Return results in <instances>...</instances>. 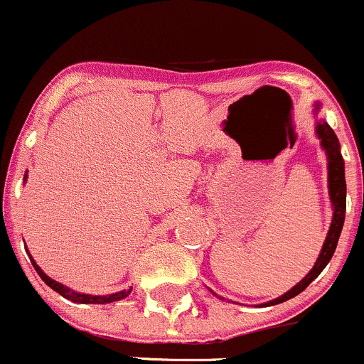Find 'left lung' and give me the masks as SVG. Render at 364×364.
<instances>
[{
	"mask_svg": "<svg viewBox=\"0 0 364 364\" xmlns=\"http://www.w3.org/2000/svg\"><path fill=\"white\" fill-rule=\"evenodd\" d=\"M318 109V107H316ZM316 134H318L320 143H322L323 150L327 154V159H329V194H331V201H333L334 207V214H333V221H331V228L329 233L326 237V242H323L322 251L318 255V260L315 262L311 271L306 274L304 279H301L292 290H289L287 294H283L282 297L278 299L271 301L267 304H279L285 303V301L292 299L296 297L297 294H301L320 272L323 271L329 260L333 258L334 250H336L338 239H340L341 228H343V221H345V208H347V186H345V166H343V157L340 154V143H338L336 134H334L333 129L326 124V122H320L316 125Z\"/></svg>",
	"mask_w": 364,
	"mask_h": 364,
	"instance_id": "1",
	"label": "left lung"
}]
</instances>
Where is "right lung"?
<instances>
[{
	"label": "right lung",
	"mask_w": 364,
	"mask_h": 364,
	"mask_svg": "<svg viewBox=\"0 0 364 364\" xmlns=\"http://www.w3.org/2000/svg\"><path fill=\"white\" fill-rule=\"evenodd\" d=\"M31 258V257H30ZM31 264H33L35 271L38 272V276L42 278V282L46 283L48 287H51L55 292H58L60 296H63L65 299H70L74 301V303H82V304H107V303H114V301H120V299H125V297L131 294L132 289L129 290H122V292L118 294H111V296H88V294H77V292H72V290H68L67 287H63L61 283L55 282V279L49 278L48 274H46L44 271H42L41 267H38L37 264H35V260L31 258Z\"/></svg>",
	"instance_id": "right-lung-1"
}]
</instances>
